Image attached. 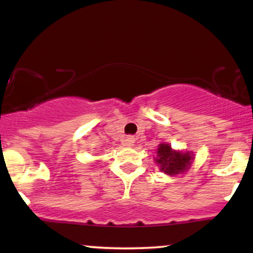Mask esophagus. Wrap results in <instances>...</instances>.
Segmentation results:
<instances>
[{"label":"esophagus","mask_w":253,"mask_h":253,"mask_svg":"<svg viewBox=\"0 0 253 253\" xmlns=\"http://www.w3.org/2000/svg\"><path fill=\"white\" fill-rule=\"evenodd\" d=\"M124 141H126V146H132V145L134 144V138L132 136H127Z\"/></svg>","instance_id":"34e87169"}]
</instances>
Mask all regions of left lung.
Masks as SVG:
<instances>
[{"label": "left lung", "instance_id": "8db88e82", "mask_svg": "<svg viewBox=\"0 0 253 253\" xmlns=\"http://www.w3.org/2000/svg\"><path fill=\"white\" fill-rule=\"evenodd\" d=\"M193 154L191 152L174 151L169 144H160L158 146V157L155 162L160 170L169 176L185 172L192 164Z\"/></svg>", "mask_w": 253, "mask_h": 253}]
</instances>
